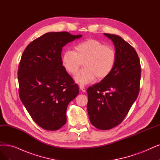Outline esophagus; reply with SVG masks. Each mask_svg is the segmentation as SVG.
<instances>
[{"mask_svg": "<svg viewBox=\"0 0 160 160\" xmlns=\"http://www.w3.org/2000/svg\"><path fill=\"white\" fill-rule=\"evenodd\" d=\"M79 87H80V90L82 92H86V90H85V88H84V86H83V85H82V84H80V86H79Z\"/></svg>", "mask_w": 160, "mask_h": 160, "instance_id": "1", "label": "esophagus"}]
</instances>
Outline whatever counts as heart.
<instances>
[{"label":"heart","instance_id":"b5f03b06","mask_svg":"<svg viewBox=\"0 0 160 160\" xmlns=\"http://www.w3.org/2000/svg\"><path fill=\"white\" fill-rule=\"evenodd\" d=\"M117 55L115 49L95 39H88L77 44L74 51H65L61 57L64 68L74 75L84 62L85 67L76 74L75 80L86 84L97 78L103 80L112 72L115 66Z\"/></svg>","mask_w":160,"mask_h":160}]
</instances>
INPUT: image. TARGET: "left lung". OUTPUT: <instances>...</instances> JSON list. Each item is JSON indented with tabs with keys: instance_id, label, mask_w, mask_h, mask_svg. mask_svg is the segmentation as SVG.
Here are the masks:
<instances>
[{
	"instance_id": "1",
	"label": "left lung",
	"mask_w": 160,
	"mask_h": 160,
	"mask_svg": "<svg viewBox=\"0 0 160 160\" xmlns=\"http://www.w3.org/2000/svg\"><path fill=\"white\" fill-rule=\"evenodd\" d=\"M115 45L117 55L112 72L88 88V113L92 125L109 130L123 121L140 90V63L133 47L119 35L104 33Z\"/></svg>"
}]
</instances>
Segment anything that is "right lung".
<instances>
[{
	"label": "right lung",
	"instance_id": "right-lung-1",
	"mask_svg": "<svg viewBox=\"0 0 160 160\" xmlns=\"http://www.w3.org/2000/svg\"><path fill=\"white\" fill-rule=\"evenodd\" d=\"M82 36L47 33L29 43L22 55L18 71L20 99L32 119L47 131L65 125L68 105L79 93L62 67L61 52L65 45Z\"/></svg>",
	"mask_w": 160,
	"mask_h": 160
}]
</instances>
